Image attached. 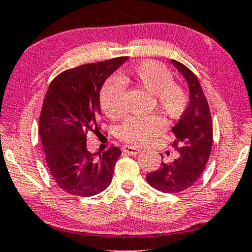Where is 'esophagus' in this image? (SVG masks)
<instances>
[{
    "label": "esophagus",
    "instance_id": "obj_1",
    "mask_svg": "<svg viewBox=\"0 0 252 252\" xmlns=\"http://www.w3.org/2000/svg\"><path fill=\"white\" fill-rule=\"evenodd\" d=\"M123 152L126 153V154H128V155H136V154H139L140 152H141V149L138 148V147L126 145V146L123 147Z\"/></svg>",
    "mask_w": 252,
    "mask_h": 252
}]
</instances>
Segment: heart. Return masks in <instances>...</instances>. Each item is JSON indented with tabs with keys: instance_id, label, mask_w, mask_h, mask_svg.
<instances>
[{
	"instance_id": "1",
	"label": "heart",
	"mask_w": 252,
	"mask_h": 252,
	"mask_svg": "<svg viewBox=\"0 0 252 252\" xmlns=\"http://www.w3.org/2000/svg\"><path fill=\"white\" fill-rule=\"evenodd\" d=\"M130 75L140 86L154 97L158 109L168 118H178L188 107L189 96L184 88L174 83V76L168 68L156 61H143L135 66ZM127 77L114 75L104 83L100 91V106L111 119H118L125 112V91ZM164 128L159 116L128 117L118 127V135L132 145H145Z\"/></svg>"
}]
</instances>
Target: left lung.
I'll use <instances>...</instances> for the list:
<instances>
[{
	"label": "left lung",
	"instance_id": "8db88e82",
	"mask_svg": "<svg viewBox=\"0 0 252 252\" xmlns=\"http://www.w3.org/2000/svg\"><path fill=\"white\" fill-rule=\"evenodd\" d=\"M172 64L185 78L189 87V105L171 130L176 139L172 146L178 158L162 163L156 171L147 174V183L164 193H177L188 190L200 177L213 145V125L204 91L198 78L181 62Z\"/></svg>",
	"mask_w": 252,
	"mask_h": 252
}]
</instances>
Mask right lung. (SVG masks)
Returning a JSON list of instances; mask_svg holds the SVG:
<instances>
[{
  "instance_id": "right-lung-1",
  "label": "right lung",
  "mask_w": 252,
  "mask_h": 252,
  "mask_svg": "<svg viewBox=\"0 0 252 252\" xmlns=\"http://www.w3.org/2000/svg\"><path fill=\"white\" fill-rule=\"evenodd\" d=\"M127 59L114 58L68 69L48 87L39 134L52 177L67 193L91 197L105 190L112 181L122 150L111 147L93 154L87 149V133L99 132L100 89Z\"/></svg>"
}]
</instances>
